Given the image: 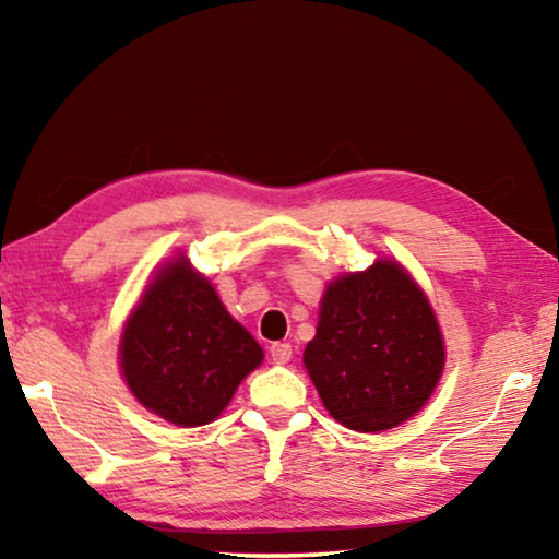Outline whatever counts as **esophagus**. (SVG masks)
Segmentation results:
<instances>
[{
    "mask_svg": "<svg viewBox=\"0 0 559 559\" xmlns=\"http://www.w3.org/2000/svg\"><path fill=\"white\" fill-rule=\"evenodd\" d=\"M269 353H271V357H273V362L286 365L288 359H290V355H293V349H290V343H273V345L269 347Z\"/></svg>",
    "mask_w": 559,
    "mask_h": 559,
    "instance_id": "esophagus-1",
    "label": "esophagus"
}]
</instances>
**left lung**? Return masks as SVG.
Segmentation results:
<instances>
[{
    "label": "left lung",
    "instance_id": "8db88e82",
    "mask_svg": "<svg viewBox=\"0 0 559 559\" xmlns=\"http://www.w3.org/2000/svg\"><path fill=\"white\" fill-rule=\"evenodd\" d=\"M302 362L333 419L355 431H384L431 396L443 340L409 273L377 261L328 288Z\"/></svg>",
    "mask_w": 559,
    "mask_h": 559
}]
</instances>
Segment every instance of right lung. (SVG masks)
Returning <instances> with one entry per match:
<instances>
[{"mask_svg": "<svg viewBox=\"0 0 559 559\" xmlns=\"http://www.w3.org/2000/svg\"><path fill=\"white\" fill-rule=\"evenodd\" d=\"M261 359L257 340L182 257L150 283L120 343L132 394L177 427L216 419Z\"/></svg>", "mask_w": 559, "mask_h": 559, "instance_id": "add662e5", "label": "right lung"}]
</instances>
